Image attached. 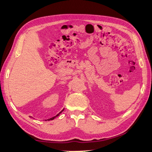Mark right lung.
I'll list each match as a JSON object with an SVG mask.
<instances>
[{"mask_svg": "<svg viewBox=\"0 0 152 152\" xmlns=\"http://www.w3.org/2000/svg\"><path fill=\"white\" fill-rule=\"evenodd\" d=\"M63 110H62L61 112H60V113H58V114H57L56 115H55V116H54V117H52V118H50V119H48V120H54L55 118H56V117H57V116H58V115H60V113H61L62 112H63Z\"/></svg>", "mask_w": 152, "mask_h": 152, "instance_id": "obj_1", "label": "right lung"}]
</instances>
